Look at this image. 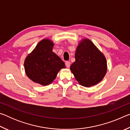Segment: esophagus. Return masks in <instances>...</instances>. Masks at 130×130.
<instances>
[{
    "instance_id": "esophagus-1",
    "label": "esophagus",
    "mask_w": 130,
    "mask_h": 130,
    "mask_svg": "<svg viewBox=\"0 0 130 130\" xmlns=\"http://www.w3.org/2000/svg\"><path fill=\"white\" fill-rule=\"evenodd\" d=\"M65 65H66V66H67V68H69L70 66V62H69V61H67V62H65Z\"/></svg>"
}]
</instances>
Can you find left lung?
<instances>
[{"label": "left lung", "instance_id": "8db88e82", "mask_svg": "<svg viewBox=\"0 0 130 130\" xmlns=\"http://www.w3.org/2000/svg\"><path fill=\"white\" fill-rule=\"evenodd\" d=\"M75 59L70 69L82 86H94L102 81L106 74V58L89 39L85 38L79 42Z\"/></svg>", "mask_w": 130, "mask_h": 130}]
</instances>
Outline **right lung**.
Masks as SVG:
<instances>
[{"instance_id": "right-lung-1", "label": "right lung", "mask_w": 130, "mask_h": 130, "mask_svg": "<svg viewBox=\"0 0 130 130\" xmlns=\"http://www.w3.org/2000/svg\"><path fill=\"white\" fill-rule=\"evenodd\" d=\"M54 43L44 38L26 57L24 67L26 75L34 83L43 86L49 85L58 72L65 68V63L53 52Z\"/></svg>"}]
</instances>
